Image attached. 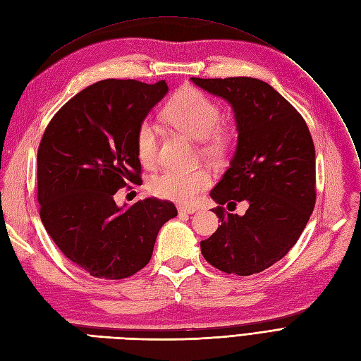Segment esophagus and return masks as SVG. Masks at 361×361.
<instances>
[{
    "label": "esophagus",
    "mask_w": 361,
    "mask_h": 361,
    "mask_svg": "<svg viewBox=\"0 0 361 361\" xmlns=\"http://www.w3.org/2000/svg\"><path fill=\"white\" fill-rule=\"evenodd\" d=\"M178 210H179V214H188V215H191V214H195L198 209L192 207V206H178Z\"/></svg>",
    "instance_id": "34e87169"
}]
</instances>
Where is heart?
Returning <instances> with one entry per match:
<instances>
[{
	"mask_svg": "<svg viewBox=\"0 0 361 361\" xmlns=\"http://www.w3.org/2000/svg\"><path fill=\"white\" fill-rule=\"evenodd\" d=\"M163 118L173 127L195 140H203V152L215 159L226 157L234 142L230 127L219 123L221 107L194 86H185L163 110ZM159 130L155 123L145 121L135 135V149L143 167L157 164ZM212 183V175L206 169L169 167L149 180V190L157 197L179 203H190Z\"/></svg>",
	"mask_w": 361,
	"mask_h": 361,
	"instance_id": "obj_1",
	"label": "heart"
}]
</instances>
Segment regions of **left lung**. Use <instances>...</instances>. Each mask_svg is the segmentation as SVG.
<instances>
[{
	"label": "left lung",
	"instance_id": "obj_1",
	"mask_svg": "<svg viewBox=\"0 0 361 361\" xmlns=\"http://www.w3.org/2000/svg\"><path fill=\"white\" fill-rule=\"evenodd\" d=\"M191 80L227 100L238 146L230 167L210 191L218 204L247 202L245 215L214 209L218 230L202 254L221 271L239 276L275 264L299 240L315 207V146L305 119L271 86L254 78Z\"/></svg>",
	"mask_w": 361,
	"mask_h": 361
}]
</instances>
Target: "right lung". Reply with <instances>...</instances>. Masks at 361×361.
<instances>
[{
	"mask_svg": "<svg viewBox=\"0 0 361 361\" xmlns=\"http://www.w3.org/2000/svg\"><path fill=\"white\" fill-rule=\"evenodd\" d=\"M169 91L166 80L107 79L74 95L43 134L37 152L40 218L70 261L100 279H123L152 257L175 204L145 198L119 207L114 195L142 180L135 135Z\"/></svg>",
	"mask_w": 361,
	"mask_h": 361,
	"instance_id": "1",
	"label": "right lung"
}]
</instances>
